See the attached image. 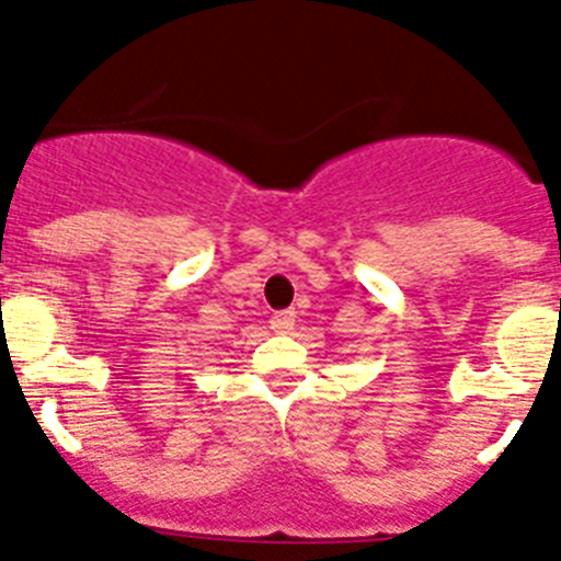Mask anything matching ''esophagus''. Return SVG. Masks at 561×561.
<instances>
[{"mask_svg":"<svg viewBox=\"0 0 561 561\" xmlns=\"http://www.w3.org/2000/svg\"><path fill=\"white\" fill-rule=\"evenodd\" d=\"M293 327H296V312L293 310H282L271 318V329H274L276 334H290Z\"/></svg>","mask_w":561,"mask_h":561,"instance_id":"obj_1","label":"esophagus"}]
</instances>
